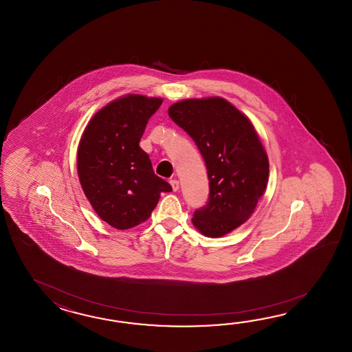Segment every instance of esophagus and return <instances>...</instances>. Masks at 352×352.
<instances>
[{"instance_id":"esophagus-1","label":"esophagus","mask_w":352,"mask_h":352,"mask_svg":"<svg viewBox=\"0 0 352 352\" xmlns=\"http://www.w3.org/2000/svg\"><path fill=\"white\" fill-rule=\"evenodd\" d=\"M170 184H171V186H173V191H177V190H179V182L177 179H170Z\"/></svg>"}]
</instances>
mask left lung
Returning <instances> with one entry per match:
<instances>
[{"label": "left lung", "instance_id": "1", "mask_svg": "<svg viewBox=\"0 0 352 352\" xmlns=\"http://www.w3.org/2000/svg\"><path fill=\"white\" fill-rule=\"evenodd\" d=\"M168 116L194 140L208 170L209 199L192 223L206 236H223L253 214L268 182V156L250 120L223 98L181 100Z\"/></svg>", "mask_w": 352, "mask_h": 352}]
</instances>
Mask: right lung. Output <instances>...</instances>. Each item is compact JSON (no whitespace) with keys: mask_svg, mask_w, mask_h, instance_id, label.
<instances>
[{"mask_svg":"<svg viewBox=\"0 0 352 352\" xmlns=\"http://www.w3.org/2000/svg\"><path fill=\"white\" fill-rule=\"evenodd\" d=\"M162 99L129 94L105 105L91 118L78 147L82 191L105 223L120 229L151 217L161 192L173 187L153 173L140 141Z\"/></svg>","mask_w":352,"mask_h":352,"instance_id":"1","label":"right lung"}]
</instances>
